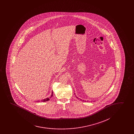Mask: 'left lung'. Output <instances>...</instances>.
I'll use <instances>...</instances> for the list:
<instances>
[{
    "label": "left lung",
    "mask_w": 134,
    "mask_h": 134,
    "mask_svg": "<svg viewBox=\"0 0 134 134\" xmlns=\"http://www.w3.org/2000/svg\"><path fill=\"white\" fill-rule=\"evenodd\" d=\"M80 100H81V101H84V100H82L81 99H80Z\"/></svg>",
    "instance_id": "8db88e82"
}]
</instances>
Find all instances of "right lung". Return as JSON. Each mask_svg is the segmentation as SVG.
Returning <instances> with one entry per match:
<instances>
[{"label": "right lung", "mask_w": 134, "mask_h": 134, "mask_svg": "<svg viewBox=\"0 0 134 134\" xmlns=\"http://www.w3.org/2000/svg\"><path fill=\"white\" fill-rule=\"evenodd\" d=\"M53 96V92H52V95H51V96L50 97V98H46V99H44V100H41V101L42 102H46V101H48L49 100V99H50V98L52 97V96ZM40 101V102H41Z\"/></svg>", "instance_id": "add662e5"}]
</instances>
